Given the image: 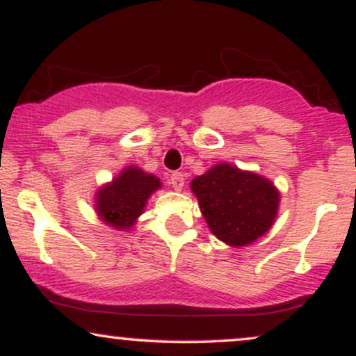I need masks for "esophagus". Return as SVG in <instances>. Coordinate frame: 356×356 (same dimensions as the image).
Returning <instances> with one entry per match:
<instances>
[{"mask_svg": "<svg viewBox=\"0 0 356 356\" xmlns=\"http://www.w3.org/2000/svg\"><path fill=\"white\" fill-rule=\"evenodd\" d=\"M170 184L175 191H182L184 189V174L182 172H174L170 175Z\"/></svg>", "mask_w": 356, "mask_h": 356, "instance_id": "esophagus-1", "label": "esophagus"}]
</instances>
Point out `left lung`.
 I'll list each match as a JSON object with an SVG mask.
<instances>
[{"mask_svg": "<svg viewBox=\"0 0 356 356\" xmlns=\"http://www.w3.org/2000/svg\"><path fill=\"white\" fill-rule=\"evenodd\" d=\"M191 191L212 234L232 248L263 238L280 209L281 197L275 184L227 162L192 179Z\"/></svg>", "mask_w": 356, "mask_h": 356, "instance_id": "1", "label": "left lung"}]
</instances>
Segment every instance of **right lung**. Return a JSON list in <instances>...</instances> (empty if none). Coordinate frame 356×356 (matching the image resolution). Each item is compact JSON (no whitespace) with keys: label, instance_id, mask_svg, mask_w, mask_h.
<instances>
[{"label":"right lung","instance_id":"obj_1","mask_svg":"<svg viewBox=\"0 0 356 356\" xmlns=\"http://www.w3.org/2000/svg\"><path fill=\"white\" fill-rule=\"evenodd\" d=\"M161 179L137 165H127L112 181L99 187L95 194V212L99 219L117 231H130L145 209Z\"/></svg>","mask_w":356,"mask_h":356}]
</instances>
